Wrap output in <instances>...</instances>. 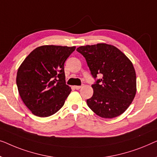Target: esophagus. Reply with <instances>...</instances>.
Here are the masks:
<instances>
[{
	"label": "esophagus",
	"instance_id": "esophagus-1",
	"mask_svg": "<svg viewBox=\"0 0 157 157\" xmlns=\"http://www.w3.org/2000/svg\"><path fill=\"white\" fill-rule=\"evenodd\" d=\"M80 88H82V86H75V89L76 90H79Z\"/></svg>",
	"mask_w": 157,
	"mask_h": 157
}]
</instances>
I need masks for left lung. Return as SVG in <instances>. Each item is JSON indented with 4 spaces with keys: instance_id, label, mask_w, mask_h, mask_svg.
<instances>
[{
    "instance_id": "left-lung-1",
    "label": "left lung",
    "mask_w": 157,
    "mask_h": 157,
    "mask_svg": "<svg viewBox=\"0 0 157 157\" xmlns=\"http://www.w3.org/2000/svg\"><path fill=\"white\" fill-rule=\"evenodd\" d=\"M77 51L85 57L92 76L102 78L92 85L93 95L87 100L90 109L102 118L123 114L136 92V77L133 64L115 46L106 43L83 45Z\"/></svg>"
}]
</instances>
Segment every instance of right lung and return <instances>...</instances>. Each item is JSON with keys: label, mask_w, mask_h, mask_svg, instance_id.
<instances>
[{"label": "right lung", "mask_w": 157, "mask_h": 157, "mask_svg": "<svg viewBox=\"0 0 157 157\" xmlns=\"http://www.w3.org/2000/svg\"><path fill=\"white\" fill-rule=\"evenodd\" d=\"M75 46L42 45L30 52L17 70L20 96L33 114L51 116L61 109L70 94L65 84L64 64Z\"/></svg>", "instance_id": "add662e5"}]
</instances>
